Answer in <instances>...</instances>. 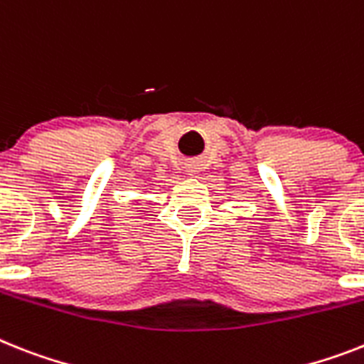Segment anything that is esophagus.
Instances as JSON below:
<instances>
[{"instance_id": "obj_1", "label": "esophagus", "mask_w": 364, "mask_h": 364, "mask_svg": "<svg viewBox=\"0 0 364 364\" xmlns=\"http://www.w3.org/2000/svg\"><path fill=\"white\" fill-rule=\"evenodd\" d=\"M187 172H191V173H194V172H198V168H196V164H194V163H191V164H187Z\"/></svg>"}]
</instances>
